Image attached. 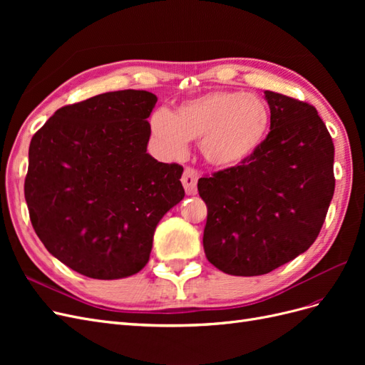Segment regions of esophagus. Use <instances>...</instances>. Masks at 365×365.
<instances>
[{
	"instance_id": "esophagus-1",
	"label": "esophagus",
	"mask_w": 365,
	"mask_h": 365,
	"mask_svg": "<svg viewBox=\"0 0 365 365\" xmlns=\"http://www.w3.org/2000/svg\"><path fill=\"white\" fill-rule=\"evenodd\" d=\"M197 178H200V173H197L193 168L184 169V173L181 176V182L184 185V190L187 195L197 193Z\"/></svg>"
}]
</instances>
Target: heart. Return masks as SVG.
Wrapping results in <instances>:
<instances>
[{"instance_id":"1","label":"heart","mask_w":365,"mask_h":365,"mask_svg":"<svg viewBox=\"0 0 365 365\" xmlns=\"http://www.w3.org/2000/svg\"><path fill=\"white\" fill-rule=\"evenodd\" d=\"M269 121V108L260 97L215 91L181 103L173 114L158 109L150 117V129L170 157H181L187 141H197L210 164L236 168L260 148Z\"/></svg>"}]
</instances>
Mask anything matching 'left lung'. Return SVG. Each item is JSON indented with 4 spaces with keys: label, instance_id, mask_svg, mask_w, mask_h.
Masks as SVG:
<instances>
[{
    "label": "left lung",
    "instance_id": "8db88e82",
    "mask_svg": "<svg viewBox=\"0 0 365 365\" xmlns=\"http://www.w3.org/2000/svg\"><path fill=\"white\" fill-rule=\"evenodd\" d=\"M267 138L236 168L197 181L207 205L204 251L231 275H262L311 247L335 190L334 141L315 106L264 91Z\"/></svg>",
    "mask_w": 365,
    "mask_h": 365
}]
</instances>
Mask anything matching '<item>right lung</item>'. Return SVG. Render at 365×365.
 Wrapping results in <instances>:
<instances>
[{
  "label": "right lung",
  "mask_w": 365,
  "mask_h": 365,
  "mask_svg": "<svg viewBox=\"0 0 365 365\" xmlns=\"http://www.w3.org/2000/svg\"><path fill=\"white\" fill-rule=\"evenodd\" d=\"M157 96L123 90L59 108L29 148L31 225L54 257L90 279L146 267L160 219L184 197L182 165L146 152Z\"/></svg>",
  "instance_id": "right-lung-1"
}]
</instances>
